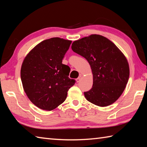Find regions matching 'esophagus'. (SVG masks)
<instances>
[{
  "instance_id": "34e87169",
  "label": "esophagus",
  "mask_w": 147,
  "mask_h": 147,
  "mask_svg": "<svg viewBox=\"0 0 147 147\" xmlns=\"http://www.w3.org/2000/svg\"><path fill=\"white\" fill-rule=\"evenodd\" d=\"M82 76H81V75H80V76H79V77L78 78L76 79V82H77L78 83L80 82V80H81V79H82Z\"/></svg>"
}]
</instances>
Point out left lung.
Segmentation results:
<instances>
[{"label":"left lung","instance_id":"1","mask_svg":"<svg viewBox=\"0 0 147 147\" xmlns=\"http://www.w3.org/2000/svg\"><path fill=\"white\" fill-rule=\"evenodd\" d=\"M73 51L85 57L93 74V86L84 93L99 107L113 104L123 93L129 77V64L119 49L106 37L93 34L74 41Z\"/></svg>","mask_w":147,"mask_h":147}]
</instances>
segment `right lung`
I'll return each mask as SVG.
<instances>
[{
	"label": "right lung",
	"instance_id": "obj_1",
	"mask_svg": "<svg viewBox=\"0 0 147 147\" xmlns=\"http://www.w3.org/2000/svg\"><path fill=\"white\" fill-rule=\"evenodd\" d=\"M71 40L55 37L37 44L24 57L21 79L24 92L37 107L52 111L64 102L75 83L68 77L69 67L62 63Z\"/></svg>",
	"mask_w": 147,
	"mask_h": 147
}]
</instances>
